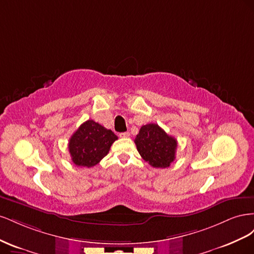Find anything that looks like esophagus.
I'll use <instances>...</instances> for the list:
<instances>
[{
  "instance_id": "1",
  "label": "esophagus",
  "mask_w": 254,
  "mask_h": 254,
  "mask_svg": "<svg viewBox=\"0 0 254 254\" xmlns=\"http://www.w3.org/2000/svg\"><path fill=\"white\" fill-rule=\"evenodd\" d=\"M129 135H130L129 132H122V133H120L121 137H129Z\"/></svg>"
}]
</instances>
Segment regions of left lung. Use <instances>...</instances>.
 <instances>
[{
  "label": "left lung",
  "mask_w": 254,
  "mask_h": 254,
  "mask_svg": "<svg viewBox=\"0 0 254 254\" xmlns=\"http://www.w3.org/2000/svg\"><path fill=\"white\" fill-rule=\"evenodd\" d=\"M134 143L141 157L153 167H168L176 158L177 140L158 124L142 126Z\"/></svg>",
  "instance_id": "1"
}]
</instances>
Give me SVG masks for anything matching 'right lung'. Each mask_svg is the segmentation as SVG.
Returning a JSON list of instances; mask_svg holds the SVG:
<instances>
[{"label":"right lung","instance_id":"add662e5","mask_svg":"<svg viewBox=\"0 0 254 254\" xmlns=\"http://www.w3.org/2000/svg\"><path fill=\"white\" fill-rule=\"evenodd\" d=\"M118 140L110 129L93 120L82 123L68 141L73 163L80 167H92L108 155L111 145Z\"/></svg>","mask_w":254,"mask_h":254}]
</instances>
